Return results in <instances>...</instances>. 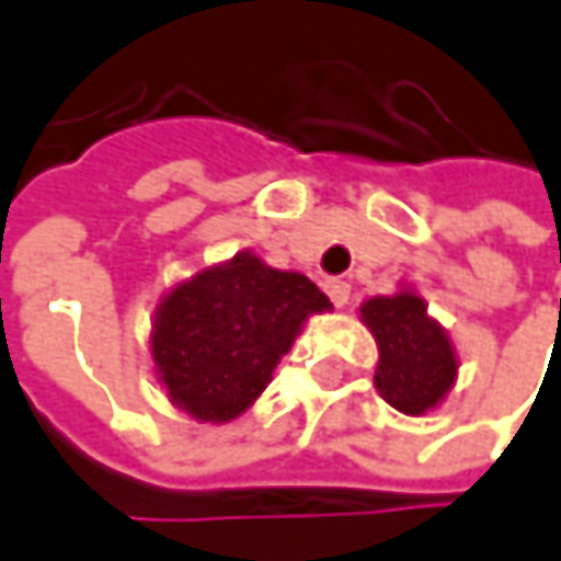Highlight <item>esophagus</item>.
I'll list each match as a JSON object with an SVG mask.
<instances>
[{
  "label": "esophagus",
  "instance_id": "obj_1",
  "mask_svg": "<svg viewBox=\"0 0 561 561\" xmlns=\"http://www.w3.org/2000/svg\"><path fill=\"white\" fill-rule=\"evenodd\" d=\"M323 288H327L329 301H332L335 307H345L348 305V298H352V285H348V282L327 279L323 282Z\"/></svg>",
  "mask_w": 561,
  "mask_h": 561
}]
</instances>
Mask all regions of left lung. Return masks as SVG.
Returning a JSON list of instances; mask_svg holds the SVG:
<instances>
[{"label": "left lung", "mask_w": 561, "mask_h": 561, "mask_svg": "<svg viewBox=\"0 0 561 561\" xmlns=\"http://www.w3.org/2000/svg\"><path fill=\"white\" fill-rule=\"evenodd\" d=\"M360 323L374 332L379 364L377 392L408 417H424L446 402L458 379V354L449 332L426 313V301L402 285L357 307Z\"/></svg>", "instance_id": "8db88e82"}]
</instances>
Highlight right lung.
<instances>
[{
  "label": "right lung",
  "instance_id": "1",
  "mask_svg": "<svg viewBox=\"0 0 561 561\" xmlns=\"http://www.w3.org/2000/svg\"><path fill=\"white\" fill-rule=\"evenodd\" d=\"M329 298L295 270L238 251L175 282L153 313L150 357L169 402L197 424H229L270 386L282 354Z\"/></svg>",
  "mask_w": 561,
  "mask_h": 561
}]
</instances>
